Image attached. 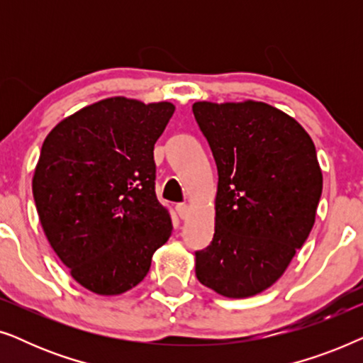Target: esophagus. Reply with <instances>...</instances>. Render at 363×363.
Wrapping results in <instances>:
<instances>
[{
  "label": "esophagus",
  "mask_w": 363,
  "mask_h": 363,
  "mask_svg": "<svg viewBox=\"0 0 363 363\" xmlns=\"http://www.w3.org/2000/svg\"><path fill=\"white\" fill-rule=\"evenodd\" d=\"M188 205H185V203H180V205H177V213H178V216L182 218V220H185V218L188 216Z\"/></svg>",
  "instance_id": "obj_1"
}]
</instances>
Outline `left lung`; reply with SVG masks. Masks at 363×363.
I'll return each mask as SVG.
<instances>
[{
    "label": "left lung",
    "instance_id": "1",
    "mask_svg": "<svg viewBox=\"0 0 363 363\" xmlns=\"http://www.w3.org/2000/svg\"><path fill=\"white\" fill-rule=\"evenodd\" d=\"M218 168L215 235L195 272L220 296L271 287L314 226L322 170L309 133L266 102H195Z\"/></svg>",
    "mask_w": 363,
    "mask_h": 363
}]
</instances>
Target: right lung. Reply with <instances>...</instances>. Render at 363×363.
<instances>
[{
	"mask_svg": "<svg viewBox=\"0 0 363 363\" xmlns=\"http://www.w3.org/2000/svg\"><path fill=\"white\" fill-rule=\"evenodd\" d=\"M175 106L108 97L48 133L33 196L49 245L82 287L118 296L143 281L172 235L153 147Z\"/></svg>",
	"mask_w": 363,
	"mask_h": 363,
	"instance_id": "obj_1",
	"label": "right lung"
}]
</instances>
